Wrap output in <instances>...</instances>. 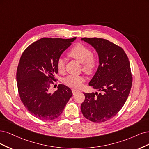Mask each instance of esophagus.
<instances>
[{
    "mask_svg": "<svg viewBox=\"0 0 149 149\" xmlns=\"http://www.w3.org/2000/svg\"><path fill=\"white\" fill-rule=\"evenodd\" d=\"M72 92L73 94H75V93H76L79 92H80V90H76V89H72Z\"/></svg>",
    "mask_w": 149,
    "mask_h": 149,
    "instance_id": "esophagus-1",
    "label": "esophagus"
}]
</instances>
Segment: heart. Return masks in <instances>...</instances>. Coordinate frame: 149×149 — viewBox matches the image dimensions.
Here are the masks:
<instances>
[{
	"label": "heart",
	"instance_id": "heart-1",
	"mask_svg": "<svg viewBox=\"0 0 149 149\" xmlns=\"http://www.w3.org/2000/svg\"><path fill=\"white\" fill-rule=\"evenodd\" d=\"M68 55L81 64L82 70L86 74H92L97 68L98 64L97 57L92 54V51L89 47L83 44L78 43L75 45L70 50ZM57 66L59 71H63L65 68L64 59L60 58L57 61ZM84 81V78L82 76L69 75L65 78L64 82L69 87L79 88Z\"/></svg>",
	"mask_w": 149,
	"mask_h": 149
}]
</instances>
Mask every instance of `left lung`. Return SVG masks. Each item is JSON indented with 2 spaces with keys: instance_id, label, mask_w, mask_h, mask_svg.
I'll return each mask as SVG.
<instances>
[{
  "instance_id": "8db88e82",
  "label": "left lung",
  "mask_w": 149,
  "mask_h": 149,
  "mask_svg": "<svg viewBox=\"0 0 149 149\" xmlns=\"http://www.w3.org/2000/svg\"><path fill=\"white\" fill-rule=\"evenodd\" d=\"M81 40L98 54L99 65L88 84L101 92L85 93L81 111L91 121L104 122L116 116L127 99L132 82L129 61L121 47L108 40L97 38Z\"/></svg>"
}]
</instances>
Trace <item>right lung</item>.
I'll return each instance as SVG.
<instances>
[{
  "label": "right lung",
  "instance_id": "1",
  "mask_svg": "<svg viewBox=\"0 0 149 149\" xmlns=\"http://www.w3.org/2000/svg\"><path fill=\"white\" fill-rule=\"evenodd\" d=\"M75 40L43 38L23 52L17 70L18 93L24 106L38 119L47 121L59 117L72 96L64 85L59 84L53 93L49 89L58 73L57 61Z\"/></svg>",
  "mask_w": 149,
  "mask_h": 149
}]
</instances>
